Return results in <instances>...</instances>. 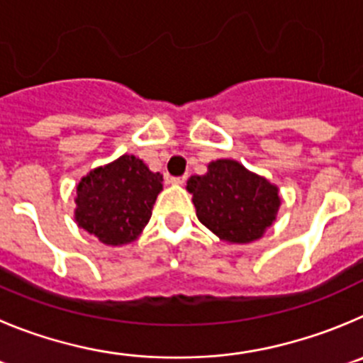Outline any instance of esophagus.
<instances>
[{"label": "esophagus", "instance_id": "esophagus-1", "mask_svg": "<svg viewBox=\"0 0 363 363\" xmlns=\"http://www.w3.org/2000/svg\"><path fill=\"white\" fill-rule=\"evenodd\" d=\"M186 179H188V177H186V175H181V177H172V179H170V182H172V184L181 186V184H184Z\"/></svg>", "mask_w": 363, "mask_h": 363}]
</instances>
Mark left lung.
Segmentation results:
<instances>
[{"label": "left lung", "mask_w": 363, "mask_h": 363, "mask_svg": "<svg viewBox=\"0 0 363 363\" xmlns=\"http://www.w3.org/2000/svg\"><path fill=\"white\" fill-rule=\"evenodd\" d=\"M197 216L220 240L250 243L262 238L276 220L279 189L233 159L208 164V174L191 175L186 186Z\"/></svg>", "instance_id": "1"}]
</instances>
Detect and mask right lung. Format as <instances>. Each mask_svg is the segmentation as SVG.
Returning a JSON list of instances; mask_svg holds the SVG:
<instances>
[{"instance_id":"right-lung-1","label":"right lung","mask_w":363,"mask_h":363,"mask_svg":"<svg viewBox=\"0 0 363 363\" xmlns=\"http://www.w3.org/2000/svg\"><path fill=\"white\" fill-rule=\"evenodd\" d=\"M162 175L135 155L91 170L77 186L74 220L105 245L134 242L152 216Z\"/></svg>"}]
</instances>
